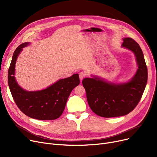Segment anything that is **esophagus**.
I'll list each match as a JSON object with an SVG mask.
<instances>
[{"label": "esophagus", "instance_id": "1", "mask_svg": "<svg viewBox=\"0 0 157 157\" xmlns=\"http://www.w3.org/2000/svg\"><path fill=\"white\" fill-rule=\"evenodd\" d=\"M85 76H86V74L83 72H80L79 73V79L81 81L83 79V78L85 77Z\"/></svg>", "mask_w": 157, "mask_h": 157}]
</instances>
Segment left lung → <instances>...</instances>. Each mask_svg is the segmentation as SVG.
<instances>
[{
  "label": "left lung",
  "mask_w": 157,
  "mask_h": 157,
  "mask_svg": "<svg viewBox=\"0 0 157 157\" xmlns=\"http://www.w3.org/2000/svg\"><path fill=\"white\" fill-rule=\"evenodd\" d=\"M122 46L135 54L138 65L136 74L130 81L114 84L97 77L85 78L82 81L90 108L102 117L125 116L134 110L141 100L147 83V69L141 48L130 37L123 39Z\"/></svg>",
  "instance_id": "left-lung-1"
}]
</instances>
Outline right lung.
Listing matches in <instances>:
<instances>
[{
    "mask_svg": "<svg viewBox=\"0 0 157 157\" xmlns=\"http://www.w3.org/2000/svg\"><path fill=\"white\" fill-rule=\"evenodd\" d=\"M29 44L25 43L15 49L8 70V85L13 99L20 111L27 116L39 120H52L59 118L63 112L72 90L79 84L78 74L62 79L46 89L29 92L17 83L14 75L15 64L23 48Z\"/></svg>",
    "mask_w": 157,
    "mask_h": 157,
    "instance_id": "1",
    "label": "right lung"
}]
</instances>
